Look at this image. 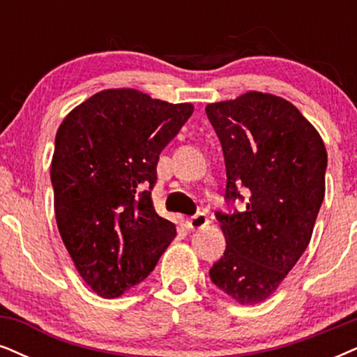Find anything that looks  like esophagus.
I'll return each instance as SVG.
<instances>
[{"label": "esophagus", "mask_w": 357, "mask_h": 357, "mask_svg": "<svg viewBox=\"0 0 357 357\" xmlns=\"http://www.w3.org/2000/svg\"><path fill=\"white\" fill-rule=\"evenodd\" d=\"M209 224V219H207L206 214H196L194 218H189L186 220V227L189 231H199V229L206 227Z\"/></svg>", "instance_id": "34e87169"}]
</instances>
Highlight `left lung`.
<instances>
[{
    "label": "left lung",
    "instance_id": "8db88e82",
    "mask_svg": "<svg viewBox=\"0 0 357 357\" xmlns=\"http://www.w3.org/2000/svg\"><path fill=\"white\" fill-rule=\"evenodd\" d=\"M227 171L225 197L249 202L218 214L225 252L211 280L241 305L272 296L308 247L324 197L328 153L318 130L285 98L242 93L206 107Z\"/></svg>",
    "mask_w": 357,
    "mask_h": 357
}]
</instances>
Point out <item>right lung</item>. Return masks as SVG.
Returning a JSON list of instances; mask_svg holds the SVG:
<instances>
[{
    "mask_svg": "<svg viewBox=\"0 0 357 357\" xmlns=\"http://www.w3.org/2000/svg\"><path fill=\"white\" fill-rule=\"evenodd\" d=\"M137 89H107L70 110L51 161L54 212L75 270L102 298L145 280L176 237L151 192L160 153L192 115Z\"/></svg>",
    "mask_w": 357,
    "mask_h": 357,
    "instance_id": "1",
    "label": "right lung"
}]
</instances>
